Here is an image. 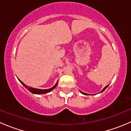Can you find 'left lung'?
I'll list each match as a JSON object with an SVG mask.
<instances>
[{"label": "left lung", "instance_id": "1", "mask_svg": "<svg viewBox=\"0 0 131 131\" xmlns=\"http://www.w3.org/2000/svg\"><path fill=\"white\" fill-rule=\"evenodd\" d=\"M108 85H106V87H105V88H104V89H103V90H102V91H101V92H100V93H101V92H103V91H105V89H106L107 88H108ZM80 92H81V93H82V94H84V95H88V94H87V93H85V92H82V91H80Z\"/></svg>", "mask_w": 131, "mask_h": 131}]
</instances>
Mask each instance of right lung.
<instances>
[{
  "label": "right lung",
  "mask_w": 131,
  "mask_h": 131,
  "mask_svg": "<svg viewBox=\"0 0 131 131\" xmlns=\"http://www.w3.org/2000/svg\"><path fill=\"white\" fill-rule=\"evenodd\" d=\"M18 80H19V82H20L23 85H24L25 88H26L28 90L30 91V92H31V93H33V94H46V93H48V92H51V91H52L54 89H55V88H56V86H57V85H58V82H56V84H55V85H54L52 88H50V89H36V88H31V87L27 86L26 85H25L23 82L21 81L19 79H18Z\"/></svg>",
  "instance_id": "right-lung-1"
}]
</instances>
